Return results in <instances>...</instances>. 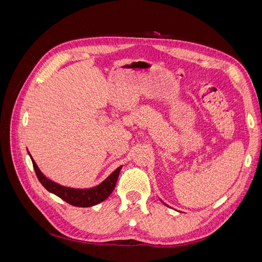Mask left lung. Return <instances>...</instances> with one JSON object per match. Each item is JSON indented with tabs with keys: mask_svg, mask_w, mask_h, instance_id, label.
I'll use <instances>...</instances> for the list:
<instances>
[{
	"mask_svg": "<svg viewBox=\"0 0 262 262\" xmlns=\"http://www.w3.org/2000/svg\"><path fill=\"white\" fill-rule=\"evenodd\" d=\"M164 204H165V203H164Z\"/></svg>",
	"mask_w": 262,
	"mask_h": 262,
	"instance_id": "1",
	"label": "left lung"
}]
</instances>
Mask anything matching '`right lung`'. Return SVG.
I'll return each instance as SVG.
<instances>
[{
	"instance_id": "1",
	"label": "right lung",
	"mask_w": 262,
	"mask_h": 262,
	"mask_svg": "<svg viewBox=\"0 0 262 262\" xmlns=\"http://www.w3.org/2000/svg\"><path fill=\"white\" fill-rule=\"evenodd\" d=\"M29 156L31 158V162H33L35 172L38 177V180L40 181V184L48 190L49 192L58 195L62 200H64L66 202L74 205V207H80V208L93 207V205H96L102 201H105L114 191L117 184V179L119 177V173H120V170L122 168V166H119V167L115 171L110 173L104 181L93 188H85V189L70 188V187L61 186L57 184V182L47 178L41 172V170L38 168L34 158L31 157L30 154Z\"/></svg>"
}]
</instances>
